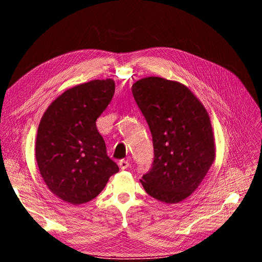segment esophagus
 <instances>
[{"mask_svg":"<svg viewBox=\"0 0 262 262\" xmlns=\"http://www.w3.org/2000/svg\"><path fill=\"white\" fill-rule=\"evenodd\" d=\"M129 166H130V163H129V161L122 160V161L119 162V167H120V169H122V170H124V169L128 168Z\"/></svg>","mask_w":262,"mask_h":262,"instance_id":"obj_1","label":"esophagus"}]
</instances>
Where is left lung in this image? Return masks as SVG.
<instances>
[{"label":"left lung","mask_w":262,"mask_h":262,"mask_svg":"<svg viewBox=\"0 0 262 262\" xmlns=\"http://www.w3.org/2000/svg\"><path fill=\"white\" fill-rule=\"evenodd\" d=\"M133 97L153 138L154 162L140 180L147 194L179 203L201 185L215 160L210 116L188 87L148 76L132 85Z\"/></svg>","instance_id":"8db88e82"}]
</instances>
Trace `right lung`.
<instances>
[{"mask_svg":"<svg viewBox=\"0 0 262 262\" xmlns=\"http://www.w3.org/2000/svg\"><path fill=\"white\" fill-rule=\"evenodd\" d=\"M114 94L113 78L76 85L51 102L39 123L35 148L39 172L64 202L93 200L119 171L96 126Z\"/></svg>","mask_w":262,"mask_h":262,"instance_id":"1","label":"right lung"}]
</instances>
